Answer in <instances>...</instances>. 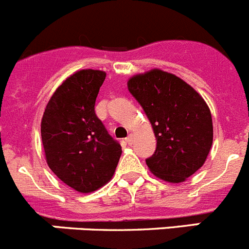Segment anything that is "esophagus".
Listing matches in <instances>:
<instances>
[{"instance_id": "obj_1", "label": "esophagus", "mask_w": 249, "mask_h": 249, "mask_svg": "<svg viewBox=\"0 0 249 249\" xmlns=\"http://www.w3.org/2000/svg\"><path fill=\"white\" fill-rule=\"evenodd\" d=\"M125 140H126L127 145H132V142H134V135H132V134H129V136H127Z\"/></svg>"}]
</instances>
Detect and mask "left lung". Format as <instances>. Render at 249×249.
<instances>
[{
    "mask_svg": "<svg viewBox=\"0 0 249 249\" xmlns=\"http://www.w3.org/2000/svg\"><path fill=\"white\" fill-rule=\"evenodd\" d=\"M127 88L156 136L157 147L146 160L147 167L164 182H184L205 163L213 145L208 104L182 78L159 69L132 76Z\"/></svg>",
    "mask_w": 249,
    "mask_h": 249,
    "instance_id": "1",
    "label": "left lung"
}]
</instances>
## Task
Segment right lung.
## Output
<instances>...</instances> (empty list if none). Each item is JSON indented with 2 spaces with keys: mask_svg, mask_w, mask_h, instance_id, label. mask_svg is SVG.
<instances>
[{
  "mask_svg": "<svg viewBox=\"0 0 249 249\" xmlns=\"http://www.w3.org/2000/svg\"><path fill=\"white\" fill-rule=\"evenodd\" d=\"M106 72L80 70L57 87L41 119L46 163L65 184L78 193H92L113 177L122 156L94 111Z\"/></svg>",
  "mask_w": 249,
  "mask_h": 249,
  "instance_id": "add662e5",
  "label": "right lung"
}]
</instances>
